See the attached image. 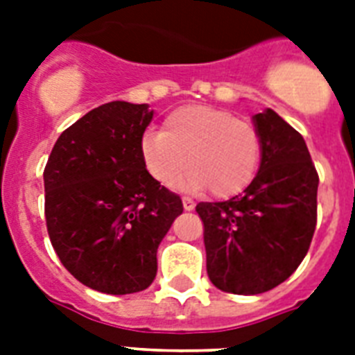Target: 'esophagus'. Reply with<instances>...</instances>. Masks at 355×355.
Wrapping results in <instances>:
<instances>
[{
    "label": "esophagus",
    "instance_id": "34e87169",
    "mask_svg": "<svg viewBox=\"0 0 355 355\" xmlns=\"http://www.w3.org/2000/svg\"><path fill=\"white\" fill-rule=\"evenodd\" d=\"M182 206H184V210L186 211H191L195 208V202L189 197H184L182 199Z\"/></svg>",
    "mask_w": 355,
    "mask_h": 355
}]
</instances>
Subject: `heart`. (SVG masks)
I'll return each mask as SVG.
<instances>
[{"label":"heart","instance_id":"heart-1","mask_svg":"<svg viewBox=\"0 0 355 355\" xmlns=\"http://www.w3.org/2000/svg\"><path fill=\"white\" fill-rule=\"evenodd\" d=\"M145 169L162 186L188 173L178 186L188 191L210 188L214 197L228 199L250 186L261 162V136L252 123L225 108L186 105L164 119L158 132H145L139 144Z\"/></svg>","mask_w":355,"mask_h":355}]
</instances>
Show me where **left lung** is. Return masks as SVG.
I'll return each mask as SVG.
<instances>
[{
	"label": "left lung",
	"instance_id": "left-lung-1",
	"mask_svg": "<svg viewBox=\"0 0 355 355\" xmlns=\"http://www.w3.org/2000/svg\"><path fill=\"white\" fill-rule=\"evenodd\" d=\"M252 119L261 162L250 186L195 208L205 225L208 276L234 295H259L287 280L308 254L317 225L319 175L304 138L270 108Z\"/></svg>",
	"mask_w": 355,
	"mask_h": 355
}]
</instances>
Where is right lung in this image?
I'll return each instance as SVG.
<instances>
[{
	"instance_id": "add662e5",
	"label": "right lung",
	"mask_w": 355,
	"mask_h": 355,
	"mask_svg": "<svg viewBox=\"0 0 355 355\" xmlns=\"http://www.w3.org/2000/svg\"><path fill=\"white\" fill-rule=\"evenodd\" d=\"M149 105L112 101L68 127L44 169L47 234L71 275L107 295L144 291L156 250L182 214L177 193L150 177L139 144Z\"/></svg>"
}]
</instances>
